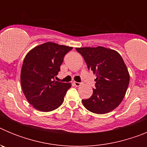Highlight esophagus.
<instances>
[{"label": "esophagus", "instance_id": "34e87169", "mask_svg": "<svg viewBox=\"0 0 147 147\" xmlns=\"http://www.w3.org/2000/svg\"><path fill=\"white\" fill-rule=\"evenodd\" d=\"M73 84H74V85L75 86H76V87H79V86H80V85H82V83L77 82H73Z\"/></svg>", "mask_w": 147, "mask_h": 147}]
</instances>
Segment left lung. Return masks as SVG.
<instances>
[{
	"label": "left lung",
	"mask_w": 147,
	"mask_h": 147,
	"mask_svg": "<svg viewBox=\"0 0 147 147\" xmlns=\"http://www.w3.org/2000/svg\"><path fill=\"white\" fill-rule=\"evenodd\" d=\"M88 68L96 76V88L88 99H82L84 107L96 114H105L115 109L126 94L129 74L120 54L115 50L98 46L76 48Z\"/></svg>",
	"instance_id": "left-lung-1"
}]
</instances>
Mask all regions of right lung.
Instances as JSON below:
<instances>
[{"label":"right lung","instance_id":"obj_1","mask_svg":"<svg viewBox=\"0 0 147 147\" xmlns=\"http://www.w3.org/2000/svg\"><path fill=\"white\" fill-rule=\"evenodd\" d=\"M72 47L48 42L30 50L23 62L20 84L27 101L42 112L56 110L64 101L71 83L54 80L64 56Z\"/></svg>","mask_w":147,"mask_h":147}]
</instances>
